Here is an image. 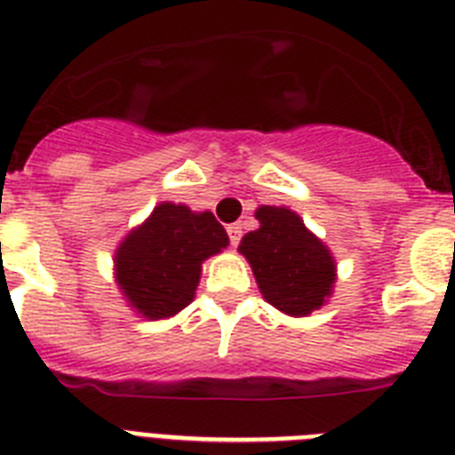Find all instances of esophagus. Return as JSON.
<instances>
[{
	"mask_svg": "<svg viewBox=\"0 0 455 455\" xmlns=\"http://www.w3.org/2000/svg\"><path fill=\"white\" fill-rule=\"evenodd\" d=\"M227 234H228V241H231V245H238L241 243V224H228L227 227Z\"/></svg>",
	"mask_w": 455,
	"mask_h": 455,
	"instance_id": "1",
	"label": "esophagus"
}]
</instances>
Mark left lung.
<instances>
[{
	"label": "left lung",
	"instance_id": "obj_1",
	"mask_svg": "<svg viewBox=\"0 0 455 455\" xmlns=\"http://www.w3.org/2000/svg\"><path fill=\"white\" fill-rule=\"evenodd\" d=\"M259 228L243 235L241 255L252 267L259 292L288 316H309L331 298L335 259L331 250L288 207H257Z\"/></svg>",
	"mask_w": 455,
	"mask_h": 455
}]
</instances>
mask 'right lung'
<instances>
[{"label":"right lung","instance_id":"add662e5","mask_svg":"<svg viewBox=\"0 0 455 455\" xmlns=\"http://www.w3.org/2000/svg\"><path fill=\"white\" fill-rule=\"evenodd\" d=\"M227 245V231L212 212L160 203L116 250V281L141 316L170 318L191 304L203 262Z\"/></svg>","mask_w":455,"mask_h":455}]
</instances>
